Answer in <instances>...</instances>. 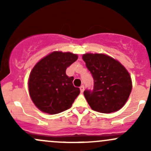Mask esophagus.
Wrapping results in <instances>:
<instances>
[{
	"label": "esophagus",
	"instance_id": "obj_1",
	"mask_svg": "<svg viewBox=\"0 0 151 151\" xmlns=\"http://www.w3.org/2000/svg\"><path fill=\"white\" fill-rule=\"evenodd\" d=\"M80 92H81V93H83V91H84V90H85V87H84V85H82V86H80Z\"/></svg>",
	"mask_w": 151,
	"mask_h": 151
}]
</instances>
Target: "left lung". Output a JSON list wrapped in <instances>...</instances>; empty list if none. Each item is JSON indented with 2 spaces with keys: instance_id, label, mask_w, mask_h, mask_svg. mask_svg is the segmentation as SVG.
I'll list each match as a JSON object with an SVG mask.
<instances>
[{
  "instance_id": "1",
  "label": "left lung",
  "mask_w": 151,
  "mask_h": 151,
  "mask_svg": "<svg viewBox=\"0 0 151 151\" xmlns=\"http://www.w3.org/2000/svg\"><path fill=\"white\" fill-rule=\"evenodd\" d=\"M93 78V90L84 96L91 109L102 113L116 112L129 99L132 88L129 73L118 60L104 54L83 55Z\"/></svg>"
}]
</instances>
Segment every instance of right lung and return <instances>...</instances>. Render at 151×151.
Returning a JSON list of instances; mask_svg holds the SVG:
<instances>
[{"label": "right lung", "mask_w": 151, "mask_h": 151, "mask_svg": "<svg viewBox=\"0 0 151 151\" xmlns=\"http://www.w3.org/2000/svg\"><path fill=\"white\" fill-rule=\"evenodd\" d=\"M77 58L71 52L55 51L33 67L29 76V93L41 111L54 115L71 107L80 91L74 86V77H68L66 70Z\"/></svg>", "instance_id": "obj_1"}]
</instances>
